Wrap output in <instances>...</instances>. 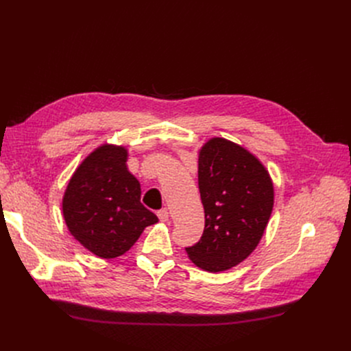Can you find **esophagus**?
Wrapping results in <instances>:
<instances>
[{"instance_id": "obj_1", "label": "esophagus", "mask_w": 351, "mask_h": 351, "mask_svg": "<svg viewBox=\"0 0 351 351\" xmlns=\"http://www.w3.org/2000/svg\"><path fill=\"white\" fill-rule=\"evenodd\" d=\"M158 217H159L160 222H168L169 213H168V210H166V209H160V210H158Z\"/></svg>"}]
</instances>
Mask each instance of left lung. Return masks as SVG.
<instances>
[{
	"label": "left lung",
	"mask_w": 351,
	"mask_h": 351,
	"mask_svg": "<svg viewBox=\"0 0 351 351\" xmlns=\"http://www.w3.org/2000/svg\"><path fill=\"white\" fill-rule=\"evenodd\" d=\"M197 185L205 229L185 250L208 271L230 269L263 236L273 209V183L263 165L242 146L213 138L199 152Z\"/></svg>",
	"instance_id": "8db88e82"
}]
</instances>
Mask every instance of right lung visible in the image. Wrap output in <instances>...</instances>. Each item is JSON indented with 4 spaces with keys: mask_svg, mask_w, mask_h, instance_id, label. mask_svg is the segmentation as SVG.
Returning a JSON list of instances; mask_svg holds the SVG:
<instances>
[{
    "mask_svg": "<svg viewBox=\"0 0 351 351\" xmlns=\"http://www.w3.org/2000/svg\"><path fill=\"white\" fill-rule=\"evenodd\" d=\"M126 159L125 147L102 145L72 175L62 200L72 236L102 259L123 254L146 226L158 222L141 204V185Z\"/></svg>",
    "mask_w": 351,
    "mask_h": 351,
    "instance_id": "add662e5",
    "label": "right lung"
}]
</instances>
